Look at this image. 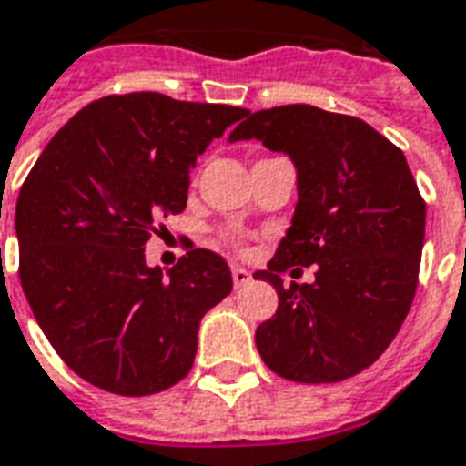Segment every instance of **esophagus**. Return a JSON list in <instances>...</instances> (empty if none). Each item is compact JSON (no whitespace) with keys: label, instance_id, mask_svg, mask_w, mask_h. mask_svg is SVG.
<instances>
[{"label":"esophagus","instance_id":"esophagus-1","mask_svg":"<svg viewBox=\"0 0 466 466\" xmlns=\"http://www.w3.org/2000/svg\"><path fill=\"white\" fill-rule=\"evenodd\" d=\"M230 275H233V285L236 287H246L250 279H253V275L246 270V268H233L230 270Z\"/></svg>","mask_w":466,"mask_h":466}]
</instances>
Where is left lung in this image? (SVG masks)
Listing matches in <instances>:
<instances>
[{
	"label": "left lung",
	"instance_id": "left-lung-1",
	"mask_svg": "<svg viewBox=\"0 0 466 466\" xmlns=\"http://www.w3.org/2000/svg\"><path fill=\"white\" fill-rule=\"evenodd\" d=\"M238 139H260L297 167L292 226L255 272L279 297L255 331L262 361L297 383L351 379L386 351L418 289L425 201L405 154L359 117L314 105L248 113ZM292 264L318 265L312 286L281 285Z\"/></svg>",
	"mask_w": 466,
	"mask_h": 466
}]
</instances>
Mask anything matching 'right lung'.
I'll return each instance as SVG.
<instances>
[{"label":"right lung","instance_id":"right-lung-1","mask_svg":"<svg viewBox=\"0 0 466 466\" xmlns=\"http://www.w3.org/2000/svg\"><path fill=\"white\" fill-rule=\"evenodd\" d=\"M248 110L162 93L107 96L66 122L16 201L19 278L56 353L115 395H152L194 366L198 324L230 295L228 262L188 246L145 262L157 220L187 208L198 154Z\"/></svg>","mask_w":466,"mask_h":466}]
</instances>
